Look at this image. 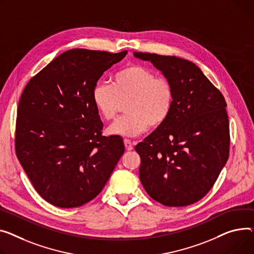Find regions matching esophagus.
<instances>
[{"instance_id":"esophagus-1","label":"esophagus","mask_w":254,"mask_h":254,"mask_svg":"<svg viewBox=\"0 0 254 254\" xmlns=\"http://www.w3.org/2000/svg\"><path fill=\"white\" fill-rule=\"evenodd\" d=\"M125 146H126V149H127V151H130V150H132V148H133L132 143H131L128 139H125Z\"/></svg>"}]
</instances>
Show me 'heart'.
Returning a JSON list of instances; mask_svg holds the SVG:
<instances>
[{"label": "heart", "mask_w": 254, "mask_h": 254, "mask_svg": "<svg viewBox=\"0 0 254 254\" xmlns=\"http://www.w3.org/2000/svg\"><path fill=\"white\" fill-rule=\"evenodd\" d=\"M92 101L103 120L113 121L122 103L127 115L108 128V133L136 137L151 126H161L174 105L171 81L142 65H130L118 71L112 83L99 81L92 91Z\"/></svg>", "instance_id": "1"}]
</instances>
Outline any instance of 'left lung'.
<instances>
[{"mask_svg": "<svg viewBox=\"0 0 254 254\" xmlns=\"http://www.w3.org/2000/svg\"><path fill=\"white\" fill-rule=\"evenodd\" d=\"M150 61L174 89L166 121L136 150L140 181L151 198L165 206H186L203 198L229 157L226 101L193 62L176 56L133 52Z\"/></svg>", "mask_w": 254, "mask_h": 254, "instance_id": "8db88e82", "label": "left lung"}]
</instances>
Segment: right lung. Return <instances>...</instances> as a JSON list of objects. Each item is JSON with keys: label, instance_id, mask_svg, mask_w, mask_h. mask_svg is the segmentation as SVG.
<instances>
[{"label": "right lung", "instance_id": "1", "mask_svg": "<svg viewBox=\"0 0 254 254\" xmlns=\"http://www.w3.org/2000/svg\"><path fill=\"white\" fill-rule=\"evenodd\" d=\"M127 51H66L33 76L21 95L16 155L33 188L61 208L86 204L106 185L125 144L104 137L92 91Z\"/></svg>", "mask_w": 254, "mask_h": 254}]
</instances>
